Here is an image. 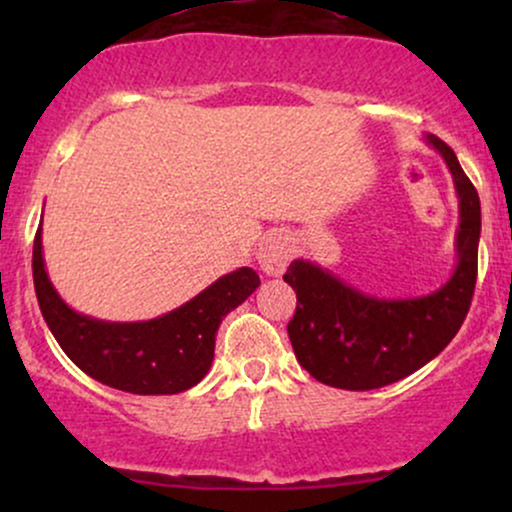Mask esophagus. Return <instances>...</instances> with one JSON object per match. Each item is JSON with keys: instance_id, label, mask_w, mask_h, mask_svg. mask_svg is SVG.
Masks as SVG:
<instances>
[{"instance_id": "34e87169", "label": "esophagus", "mask_w": 512, "mask_h": 512, "mask_svg": "<svg viewBox=\"0 0 512 512\" xmlns=\"http://www.w3.org/2000/svg\"><path fill=\"white\" fill-rule=\"evenodd\" d=\"M293 252H296V248H293L289 236H284V233H269L262 240L260 252H257V262H260L264 274L279 276L289 267Z\"/></svg>"}]
</instances>
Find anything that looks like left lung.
Instances as JSON below:
<instances>
[{"label": "left lung", "instance_id": "8db88e82", "mask_svg": "<svg viewBox=\"0 0 512 512\" xmlns=\"http://www.w3.org/2000/svg\"><path fill=\"white\" fill-rule=\"evenodd\" d=\"M428 144L448 163L460 197L457 267L448 284L421 298L366 296L313 262L293 260L284 281L296 291L289 339L298 363L320 383L342 390H375L426 366L452 342L477 286L481 207L474 185L443 139Z\"/></svg>", "mask_w": 512, "mask_h": 512}]
</instances>
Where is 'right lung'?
Wrapping results in <instances>:
<instances>
[{"label":"right lung","instance_id":"right-lung-1","mask_svg":"<svg viewBox=\"0 0 512 512\" xmlns=\"http://www.w3.org/2000/svg\"><path fill=\"white\" fill-rule=\"evenodd\" d=\"M33 284L50 332L86 375L132 395H178L209 373L221 320L260 286V276L240 267L154 320L105 322L76 313L62 301L45 272L38 228Z\"/></svg>","mask_w":512,"mask_h":512}]
</instances>
